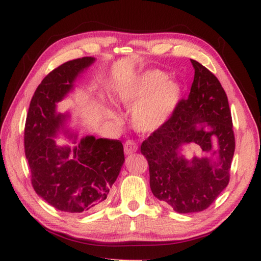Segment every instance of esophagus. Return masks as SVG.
I'll return each mask as SVG.
<instances>
[{
	"instance_id": "34e87169",
	"label": "esophagus",
	"mask_w": 261,
	"mask_h": 261,
	"mask_svg": "<svg viewBox=\"0 0 261 261\" xmlns=\"http://www.w3.org/2000/svg\"><path fill=\"white\" fill-rule=\"evenodd\" d=\"M138 150V145L132 140H127L124 143V153L126 154H132L134 152H136Z\"/></svg>"
}]
</instances>
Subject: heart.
<instances>
[{"instance_id":"1","label":"heart","mask_w":261,"mask_h":261,"mask_svg":"<svg viewBox=\"0 0 261 261\" xmlns=\"http://www.w3.org/2000/svg\"><path fill=\"white\" fill-rule=\"evenodd\" d=\"M181 99V87L168 75L157 69L146 70L118 88L115 101L120 107L131 110V122L143 135H151L167 123ZM105 115L119 121L118 111L105 107Z\"/></svg>"}]
</instances>
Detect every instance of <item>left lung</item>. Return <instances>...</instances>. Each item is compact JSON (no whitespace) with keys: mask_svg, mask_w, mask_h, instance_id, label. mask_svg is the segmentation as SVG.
<instances>
[{"mask_svg":"<svg viewBox=\"0 0 261 261\" xmlns=\"http://www.w3.org/2000/svg\"><path fill=\"white\" fill-rule=\"evenodd\" d=\"M191 93L162 129L142 142L150 188L177 213L207 208L229 184L236 142L226 94L219 80L196 60ZM204 154L187 160L185 146Z\"/></svg>","mask_w":261,"mask_h":261,"instance_id":"left-lung-1","label":"left lung"}]
</instances>
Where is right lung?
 <instances>
[{"instance_id":"obj_1","label":"right lung","mask_w":261,"mask_h":261,"mask_svg":"<svg viewBox=\"0 0 261 261\" xmlns=\"http://www.w3.org/2000/svg\"><path fill=\"white\" fill-rule=\"evenodd\" d=\"M95 60H70L49 73L33 94L27 115L24 151L32 186L48 204L70 214L101 206L124 163L121 141L94 136L80 139L79 132L68 129L70 113L57 109ZM62 133L73 146L58 145Z\"/></svg>"}]
</instances>
